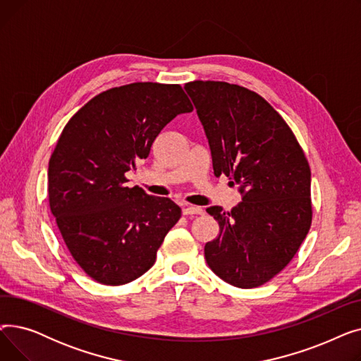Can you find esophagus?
I'll return each mask as SVG.
<instances>
[{
  "label": "esophagus",
  "instance_id": "esophagus-1",
  "mask_svg": "<svg viewBox=\"0 0 361 361\" xmlns=\"http://www.w3.org/2000/svg\"><path fill=\"white\" fill-rule=\"evenodd\" d=\"M203 209L199 206H187L183 209V215L184 216H192V215H202Z\"/></svg>",
  "mask_w": 361,
  "mask_h": 361
}]
</instances>
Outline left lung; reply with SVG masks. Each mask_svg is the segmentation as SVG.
<instances>
[{
    "label": "left lung",
    "mask_w": 361,
    "mask_h": 361,
    "mask_svg": "<svg viewBox=\"0 0 361 361\" xmlns=\"http://www.w3.org/2000/svg\"><path fill=\"white\" fill-rule=\"evenodd\" d=\"M209 140L214 173L230 177L243 200L231 209L207 207L219 235L204 259L225 282L256 288L298 252L312 225L310 166L293 130L260 94L238 85H184Z\"/></svg>",
    "instance_id": "8db88e82"
}]
</instances>
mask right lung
I'll return each instance as SVG.
<instances>
[{"label": "right lung", "instance_id": "add662e5", "mask_svg": "<svg viewBox=\"0 0 361 361\" xmlns=\"http://www.w3.org/2000/svg\"><path fill=\"white\" fill-rule=\"evenodd\" d=\"M190 111L180 85L137 82L97 94L63 128L49 158V207L75 263L102 286L149 271L181 218L171 199L127 187L126 173L149 157L171 120Z\"/></svg>", "mask_w": 361, "mask_h": 361}]
</instances>
